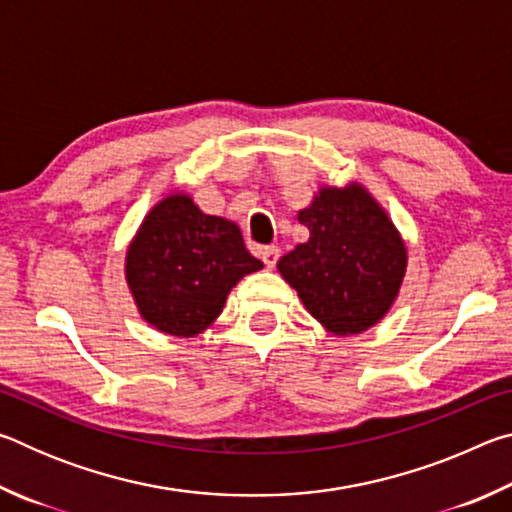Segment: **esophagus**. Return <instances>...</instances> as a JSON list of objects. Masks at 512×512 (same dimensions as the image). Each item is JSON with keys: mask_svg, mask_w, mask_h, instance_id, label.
I'll use <instances>...</instances> for the list:
<instances>
[{"mask_svg": "<svg viewBox=\"0 0 512 512\" xmlns=\"http://www.w3.org/2000/svg\"><path fill=\"white\" fill-rule=\"evenodd\" d=\"M259 257H262V262H264L268 268H273V266L277 264V259H280V248H277V246H264V248H259Z\"/></svg>", "mask_w": 512, "mask_h": 512, "instance_id": "esophagus-1", "label": "esophagus"}]
</instances>
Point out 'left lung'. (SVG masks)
Wrapping results in <instances>:
<instances>
[{"label": "left lung", "mask_w": 512, "mask_h": 512, "mask_svg": "<svg viewBox=\"0 0 512 512\" xmlns=\"http://www.w3.org/2000/svg\"><path fill=\"white\" fill-rule=\"evenodd\" d=\"M309 241L277 262V271L327 332L361 334L377 325L406 273L400 232L366 187H320L309 207L298 212Z\"/></svg>", "instance_id": "left-lung-1"}]
</instances>
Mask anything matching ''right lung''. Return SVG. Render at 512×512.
Here are the masks:
<instances>
[{"instance_id": "right-lung-1", "label": "right lung", "mask_w": 512, "mask_h": 512, "mask_svg": "<svg viewBox=\"0 0 512 512\" xmlns=\"http://www.w3.org/2000/svg\"><path fill=\"white\" fill-rule=\"evenodd\" d=\"M264 264L235 221L205 214L183 192L151 207L126 250V284L140 316L162 334L192 339L221 316L232 287Z\"/></svg>"}]
</instances>
